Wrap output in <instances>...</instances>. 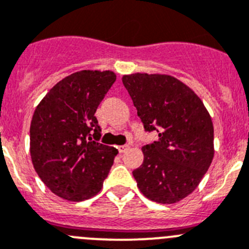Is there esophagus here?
<instances>
[{
    "label": "esophagus",
    "instance_id": "esophagus-1",
    "mask_svg": "<svg viewBox=\"0 0 249 249\" xmlns=\"http://www.w3.org/2000/svg\"><path fill=\"white\" fill-rule=\"evenodd\" d=\"M129 148H130L129 145H122V146H119V147H118V150H119V153H124V152H126Z\"/></svg>",
    "mask_w": 249,
    "mask_h": 249
}]
</instances>
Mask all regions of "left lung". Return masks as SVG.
<instances>
[{
  "label": "left lung",
  "mask_w": 249,
  "mask_h": 249,
  "mask_svg": "<svg viewBox=\"0 0 249 249\" xmlns=\"http://www.w3.org/2000/svg\"><path fill=\"white\" fill-rule=\"evenodd\" d=\"M146 132L159 140L142 146L143 162L132 171L150 200L174 204L198 187L213 157V126L196 94L177 78L135 73L123 77Z\"/></svg>",
  "instance_id": "1"
}]
</instances>
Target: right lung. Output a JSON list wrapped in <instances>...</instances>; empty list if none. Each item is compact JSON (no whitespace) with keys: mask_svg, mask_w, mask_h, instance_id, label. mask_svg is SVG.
<instances>
[{"mask_svg":"<svg viewBox=\"0 0 249 249\" xmlns=\"http://www.w3.org/2000/svg\"><path fill=\"white\" fill-rule=\"evenodd\" d=\"M117 76L85 71L54 86L34 111L30 155L44 184L60 198L82 201L99 193L118 150L99 142L94 117Z\"/></svg>","mask_w":249,"mask_h":249,"instance_id":"add662e5","label":"right lung"}]
</instances>
